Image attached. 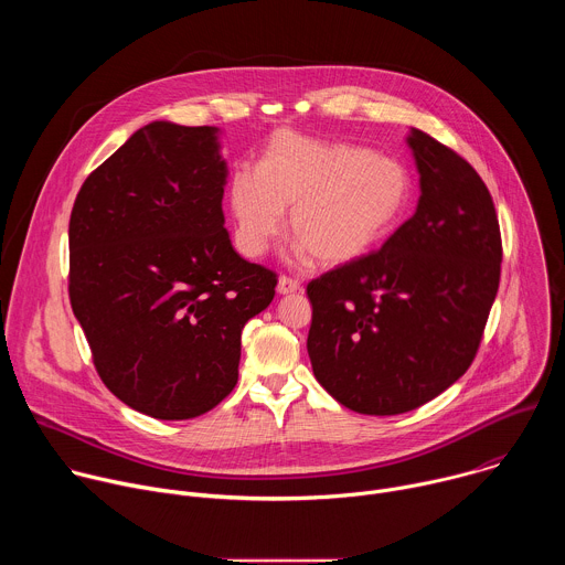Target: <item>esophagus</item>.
<instances>
[{
	"instance_id": "1",
	"label": "esophagus",
	"mask_w": 565,
	"mask_h": 565,
	"mask_svg": "<svg viewBox=\"0 0 565 565\" xmlns=\"http://www.w3.org/2000/svg\"><path fill=\"white\" fill-rule=\"evenodd\" d=\"M301 288V284L297 281V279H292V277H279V284H277V290H279V295H292V292H297Z\"/></svg>"
}]
</instances>
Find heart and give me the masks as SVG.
Wrapping results in <instances>:
<instances>
[{"instance_id": "1", "label": "heart", "mask_w": 565, "mask_h": 565, "mask_svg": "<svg viewBox=\"0 0 565 565\" xmlns=\"http://www.w3.org/2000/svg\"><path fill=\"white\" fill-rule=\"evenodd\" d=\"M409 201L412 179L397 160L292 129L273 134L257 170L241 166L227 183L241 253L264 255L284 230V207H290L299 250L327 266L362 257Z\"/></svg>"}]
</instances>
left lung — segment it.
Returning a JSON list of instances; mask_svg holds the SVG:
<instances>
[{"instance_id": "1", "label": "left lung", "mask_w": 565, "mask_h": 565, "mask_svg": "<svg viewBox=\"0 0 565 565\" xmlns=\"http://www.w3.org/2000/svg\"><path fill=\"white\" fill-rule=\"evenodd\" d=\"M416 214L375 253L319 275L308 355L317 382L364 416H397L473 362L499 292L503 244L488 185L451 147L414 129Z\"/></svg>"}]
</instances>
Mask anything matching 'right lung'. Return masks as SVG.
<instances>
[{"label": "right lung", "instance_id": "1", "mask_svg": "<svg viewBox=\"0 0 565 565\" xmlns=\"http://www.w3.org/2000/svg\"><path fill=\"white\" fill-rule=\"evenodd\" d=\"M214 127L149 122L79 188L68 221V299L94 366L158 420L214 409L238 380L241 331L277 273L241 257L221 210Z\"/></svg>", "mask_w": 565, "mask_h": 565}]
</instances>
